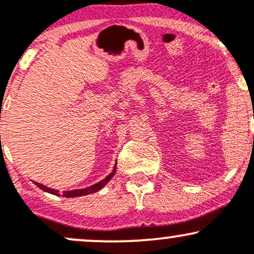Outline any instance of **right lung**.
<instances>
[{"label": "right lung", "mask_w": 254, "mask_h": 254, "mask_svg": "<svg viewBox=\"0 0 254 254\" xmlns=\"http://www.w3.org/2000/svg\"><path fill=\"white\" fill-rule=\"evenodd\" d=\"M116 168H117V162H116L115 167H113V171L112 173H110L109 176L105 178L104 180H101V182H99L97 184H94V185L89 186V188H84V189H80V190H71V191H63L62 192V196L63 197H66V198H72V197H78V196H86V194H89V193H94V192H97L99 190H101V189L104 188L105 185H106L107 183L110 182L111 178L115 176L116 173ZM34 184L38 186L39 189H42L43 191L45 192H49V193H52V194H56V196H60V191L58 190H54V189L51 188H46L45 185H42V184L39 183H36Z\"/></svg>", "instance_id": "right-lung-1"}]
</instances>
